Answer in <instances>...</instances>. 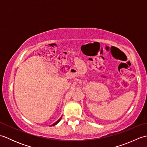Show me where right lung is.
Returning <instances> with one entry per match:
<instances>
[{
	"label": "right lung",
	"instance_id": "1",
	"mask_svg": "<svg viewBox=\"0 0 147 147\" xmlns=\"http://www.w3.org/2000/svg\"><path fill=\"white\" fill-rule=\"evenodd\" d=\"M61 118H62V117H60V119H58V120H57V121H56V122H55V123H54V124H52V125H51V126H54L56 125V124H57V123H59V122L61 121Z\"/></svg>",
	"mask_w": 147,
	"mask_h": 147
}]
</instances>
